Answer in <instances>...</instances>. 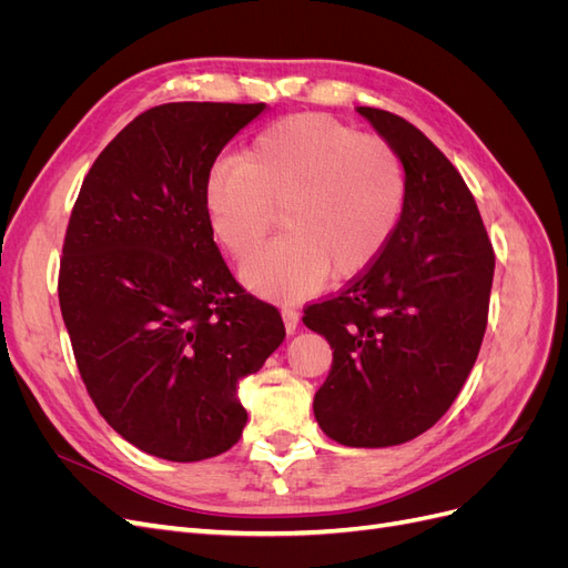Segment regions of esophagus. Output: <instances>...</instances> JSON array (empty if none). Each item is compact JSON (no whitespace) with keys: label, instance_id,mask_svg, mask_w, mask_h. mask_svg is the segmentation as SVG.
Segmentation results:
<instances>
[{"label":"esophagus","instance_id":"obj_1","mask_svg":"<svg viewBox=\"0 0 568 568\" xmlns=\"http://www.w3.org/2000/svg\"><path fill=\"white\" fill-rule=\"evenodd\" d=\"M282 320H284L286 332H288V334H294V332H296V326H298V320H301V315H298L296 307L284 305V307H282Z\"/></svg>","mask_w":568,"mask_h":568}]
</instances>
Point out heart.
I'll use <instances>...</instances> for the list:
<instances>
[{"instance_id": "1", "label": "heart", "mask_w": 568, "mask_h": 568, "mask_svg": "<svg viewBox=\"0 0 568 568\" xmlns=\"http://www.w3.org/2000/svg\"><path fill=\"white\" fill-rule=\"evenodd\" d=\"M282 205L284 236L244 265L255 294L294 301L326 277L363 274L390 244L407 205L405 163L386 140L322 113L265 128L242 159H220L203 184L215 242L248 257Z\"/></svg>"}]
</instances>
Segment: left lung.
<instances>
[{"instance_id":"left-lung-1","label":"left lung","mask_w":568,"mask_h":568,"mask_svg":"<svg viewBox=\"0 0 568 568\" xmlns=\"http://www.w3.org/2000/svg\"><path fill=\"white\" fill-rule=\"evenodd\" d=\"M398 151L407 205L386 251L303 324L334 351L315 393L322 432L388 448L428 432L457 398L488 324L495 253L457 168L405 118L357 106Z\"/></svg>"}]
</instances>
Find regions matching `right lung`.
I'll use <instances>...</instances> for the list:
<instances>
[{"label":"right lung","mask_w":568,"mask_h":568,"mask_svg":"<svg viewBox=\"0 0 568 568\" xmlns=\"http://www.w3.org/2000/svg\"><path fill=\"white\" fill-rule=\"evenodd\" d=\"M265 104L175 101L99 153L68 220L59 303L99 415L136 448L199 462L242 438L239 382L284 341L222 261L203 184Z\"/></svg>","instance_id":"right-lung-1"}]
</instances>
